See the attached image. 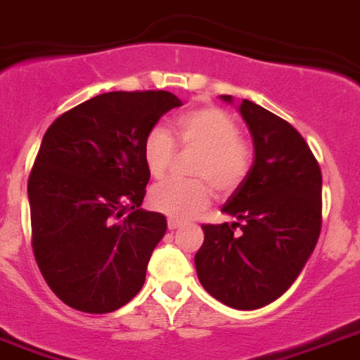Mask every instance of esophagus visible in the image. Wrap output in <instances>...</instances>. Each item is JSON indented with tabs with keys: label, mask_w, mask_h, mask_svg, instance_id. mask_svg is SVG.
Listing matches in <instances>:
<instances>
[{
	"label": "esophagus",
	"mask_w": 360,
	"mask_h": 360,
	"mask_svg": "<svg viewBox=\"0 0 360 360\" xmlns=\"http://www.w3.org/2000/svg\"><path fill=\"white\" fill-rule=\"evenodd\" d=\"M167 226H169V229H178V227L182 226V222H180V220H176V218H169Z\"/></svg>",
	"instance_id": "esophagus-1"
}]
</instances>
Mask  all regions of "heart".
I'll return each mask as SVG.
<instances>
[{"label":"heart","instance_id":"obj_1","mask_svg":"<svg viewBox=\"0 0 360 360\" xmlns=\"http://www.w3.org/2000/svg\"><path fill=\"white\" fill-rule=\"evenodd\" d=\"M173 133L182 149L198 150L191 164V180H167L155 186L149 202L160 213L186 220L205 210L214 193L227 196L242 186L253 165V149L238 134V124L220 107H198L176 116ZM143 164L153 178H164L173 165L176 146L162 127L143 138Z\"/></svg>","mask_w":360,"mask_h":360}]
</instances>
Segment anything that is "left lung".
<instances>
[{
    "label": "left lung",
    "mask_w": 360,
    "mask_h": 360,
    "mask_svg": "<svg viewBox=\"0 0 360 360\" xmlns=\"http://www.w3.org/2000/svg\"><path fill=\"white\" fill-rule=\"evenodd\" d=\"M238 109L253 136L255 162L222 207L236 222L202 226L204 244L195 266L214 299L229 308L257 309L293 284L315 250L322 173L293 125L250 100Z\"/></svg>",
    "instance_id": "1"
}]
</instances>
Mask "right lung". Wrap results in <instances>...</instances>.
Listing matches in <instances>:
<instances>
[{
    "label": "right lung",
    "mask_w": 360,
    "mask_h": 360,
    "mask_svg": "<svg viewBox=\"0 0 360 360\" xmlns=\"http://www.w3.org/2000/svg\"><path fill=\"white\" fill-rule=\"evenodd\" d=\"M182 105L167 91L98 94L52 122L29 174L32 251L60 300L110 313L142 290L167 229L143 211L149 171L143 138Z\"/></svg>",
    "instance_id": "obj_1"
}]
</instances>
